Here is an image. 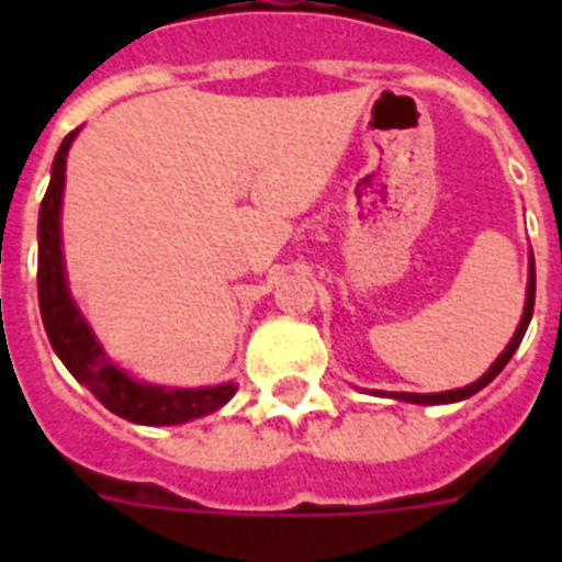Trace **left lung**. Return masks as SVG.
I'll return each mask as SVG.
<instances>
[{
    "label": "left lung",
    "instance_id": "obj_1",
    "mask_svg": "<svg viewBox=\"0 0 562 562\" xmlns=\"http://www.w3.org/2000/svg\"><path fill=\"white\" fill-rule=\"evenodd\" d=\"M532 310H535V258H532V265H529V290H526V306H524V317H520L518 331H515V337L509 340V346L501 351L498 360L490 366V371H486L481 380H475L473 385H464V389L441 391V394H391V396H394V400H405V402H419V405H439V402H459V400H467V396H473L475 391H481L484 385H490V382L501 374V369H504L506 362H509V357L515 355V349H518L520 340H524V335H526V326H529V321H532Z\"/></svg>",
    "mask_w": 562,
    "mask_h": 562
}]
</instances>
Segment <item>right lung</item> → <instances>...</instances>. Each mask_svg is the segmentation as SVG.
Segmentation results:
<instances>
[{"label":"right lung","mask_w":562,"mask_h":562,"mask_svg":"<svg viewBox=\"0 0 562 562\" xmlns=\"http://www.w3.org/2000/svg\"><path fill=\"white\" fill-rule=\"evenodd\" d=\"M76 134L78 128L69 132L58 148L53 177H49L47 193L42 200V213H38V310H42L49 346L61 357L69 374L76 376L81 385H87L98 396V402H103L112 414L137 422V425H180V422L196 419V416L222 408L236 394L233 382L216 385V389L177 391L134 382L103 355L101 342L89 331L87 321L72 304L61 256V193L67 151Z\"/></svg>","instance_id":"1"}]
</instances>
